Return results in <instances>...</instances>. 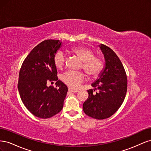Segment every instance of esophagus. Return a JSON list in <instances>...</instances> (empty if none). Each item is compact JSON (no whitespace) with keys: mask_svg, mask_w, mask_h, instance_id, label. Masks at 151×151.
Masks as SVG:
<instances>
[{"mask_svg":"<svg viewBox=\"0 0 151 151\" xmlns=\"http://www.w3.org/2000/svg\"><path fill=\"white\" fill-rule=\"evenodd\" d=\"M68 91H69V92H71V93H77L78 91H77V90L72 89H70V88H68Z\"/></svg>","mask_w":151,"mask_h":151,"instance_id":"1","label":"esophagus"}]
</instances>
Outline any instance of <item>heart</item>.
Wrapping results in <instances>:
<instances>
[{"mask_svg": "<svg viewBox=\"0 0 151 151\" xmlns=\"http://www.w3.org/2000/svg\"><path fill=\"white\" fill-rule=\"evenodd\" d=\"M70 52L83 62V67L89 76H98L103 69L104 64L102 60L99 57H94L93 50L85 47H74ZM55 65L58 68H62L64 65L65 55L62 51H58L54 57ZM62 81L67 86L73 89H77L85 79V76L81 72L67 71L62 76Z\"/></svg>", "mask_w": 151, "mask_h": 151, "instance_id": "1", "label": "heart"}]
</instances>
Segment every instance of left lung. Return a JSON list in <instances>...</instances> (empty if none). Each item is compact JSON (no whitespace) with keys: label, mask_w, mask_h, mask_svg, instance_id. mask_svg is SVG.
<instances>
[{"label":"left lung","mask_w":151,"mask_h":151,"mask_svg":"<svg viewBox=\"0 0 151 151\" xmlns=\"http://www.w3.org/2000/svg\"><path fill=\"white\" fill-rule=\"evenodd\" d=\"M99 47L104 55V65L98 78L88 91L89 97L83 104L87 115L103 120L110 117L121 106L127 90V78L122 63L113 50L106 45ZM95 89L99 92L93 93Z\"/></svg>","instance_id":"left-lung-1"}]
</instances>
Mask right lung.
<instances>
[{
  "label": "right lung",
  "instance_id": "right-lung-1",
  "mask_svg": "<svg viewBox=\"0 0 151 151\" xmlns=\"http://www.w3.org/2000/svg\"><path fill=\"white\" fill-rule=\"evenodd\" d=\"M62 46L60 40H45L31 50L21 66L18 91L24 106L36 117L48 118L63 108L68 89L58 81L53 60ZM48 81H57L59 88L47 86Z\"/></svg>",
  "mask_w": 151,
  "mask_h": 151
}]
</instances>
